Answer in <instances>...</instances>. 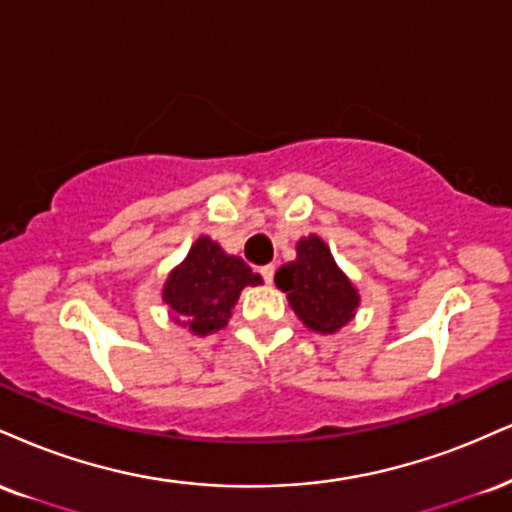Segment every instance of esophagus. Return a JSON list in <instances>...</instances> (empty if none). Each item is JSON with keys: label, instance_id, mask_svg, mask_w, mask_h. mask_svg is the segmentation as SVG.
<instances>
[{"label": "esophagus", "instance_id": "1", "mask_svg": "<svg viewBox=\"0 0 512 512\" xmlns=\"http://www.w3.org/2000/svg\"><path fill=\"white\" fill-rule=\"evenodd\" d=\"M260 274L267 283L274 281V267H272V264H264V267H260Z\"/></svg>", "mask_w": 512, "mask_h": 512}]
</instances>
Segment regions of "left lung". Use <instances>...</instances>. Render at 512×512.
Returning a JSON list of instances; mask_svg holds the SVG:
<instances>
[{
    "instance_id": "left-lung-1",
    "label": "left lung",
    "mask_w": 512,
    "mask_h": 512,
    "mask_svg": "<svg viewBox=\"0 0 512 512\" xmlns=\"http://www.w3.org/2000/svg\"><path fill=\"white\" fill-rule=\"evenodd\" d=\"M279 291L307 329L336 334L355 319L360 293L348 274L338 267L329 245L317 233L295 245V260L279 267L274 276Z\"/></svg>"
}]
</instances>
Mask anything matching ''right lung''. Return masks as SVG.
<instances>
[{
    "label": "right lung",
    "mask_w": 512,
    "mask_h": 512,
    "mask_svg": "<svg viewBox=\"0 0 512 512\" xmlns=\"http://www.w3.org/2000/svg\"><path fill=\"white\" fill-rule=\"evenodd\" d=\"M260 283L262 276L252 274L240 257L224 252L217 240L200 236L166 276L162 300L171 322L193 336H209L229 324L240 291Z\"/></svg>",
    "instance_id": "1"
}]
</instances>
